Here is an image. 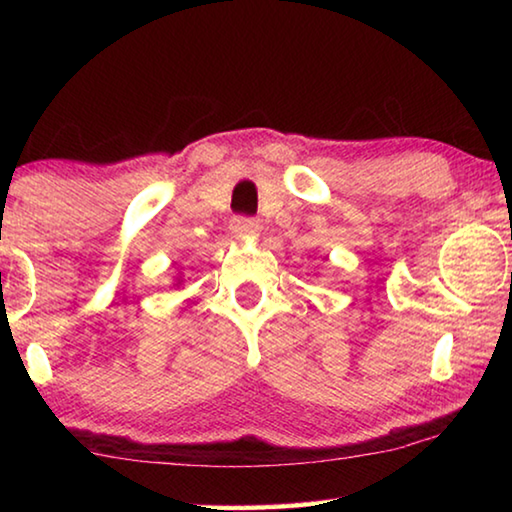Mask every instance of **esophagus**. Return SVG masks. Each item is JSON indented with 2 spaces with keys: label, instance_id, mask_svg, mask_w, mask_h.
Instances as JSON below:
<instances>
[{
  "label": "esophagus",
  "instance_id": "1",
  "mask_svg": "<svg viewBox=\"0 0 512 512\" xmlns=\"http://www.w3.org/2000/svg\"><path fill=\"white\" fill-rule=\"evenodd\" d=\"M259 230V223L253 216H237L235 221H232V232H235L237 237H253L257 235Z\"/></svg>",
  "mask_w": 512,
  "mask_h": 512
}]
</instances>
